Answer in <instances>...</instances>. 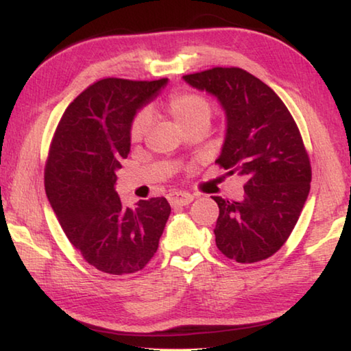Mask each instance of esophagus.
Wrapping results in <instances>:
<instances>
[{
	"mask_svg": "<svg viewBox=\"0 0 351 351\" xmlns=\"http://www.w3.org/2000/svg\"><path fill=\"white\" fill-rule=\"evenodd\" d=\"M168 200L172 206H185L194 200V195L188 193H171L168 194Z\"/></svg>",
	"mask_w": 351,
	"mask_h": 351,
	"instance_id": "obj_1",
	"label": "esophagus"
}]
</instances>
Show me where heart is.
Segmentation results:
<instances>
[{
	"label": "heart",
	"mask_w": 351,
	"mask_h": 351,
	"mask_svg": "<svg viewBox=\"0 0 351 351\" xmlns=\"http://www.w3.org/2000/svg\"><path fill=\"white\" fill-rule=\"evenodd\" d=\"M163 110L183 132L195 125H208L211 117V104L197 92L177 90L169 94L163 104ZM151 120L146 112H140L129 128V137L132 141H140L149 129Z\"/></svg>",
	"instance_id": "1"
}]
</instances>
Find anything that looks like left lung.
<instances>
[{
  "mask_svg": "<svg viewBox=\"0 0 351 351\" xmlns=\"http://www.w3.org/2000/svg\"><path fill=\"white\" fill-rule=\"evenodd\" d=\"M183 78L222 104L226 135L216 163L245 180L242 200L213 197L217 248L239 263L268 259L290 237L310 193V157L296 121L269 86L241 67Z\"/></svg>",
  "mask_w": 351,
  "mask_h": 351,
  "instance_id": "1",
  "label": "left lung"
}]
</instances>
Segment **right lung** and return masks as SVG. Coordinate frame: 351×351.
Here are the masks:
<instances>
[{"label": "right lung", "instance_id": "add662e5", "mask_svg": "<svg viewBox=\"0 0 351 351\" xmlns=\"http://www.w3.org/2000/svg\"><path fill=\"white\" fill-rule=\"evenodd\" d=\"M166 83L168 78L98 80L67 106L49 147L47 199L69 242L103 273L143 269L171 214L165 197L125 208L115 193V172L131 147L134 115Z\"/></svg>", "mask_w": 351, "mask_h": 351}]
</instances>
